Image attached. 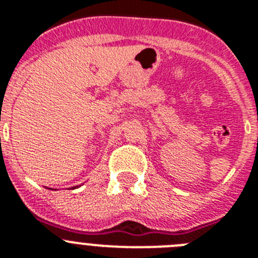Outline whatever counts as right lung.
Instances as JSON below:
<instances>
[{
    "instance_id": "1",
    "label": "right lung",
    "mask_w": 258,
    "mask_h": 258,
    "mask_svg": "<svg viewBox=\"0 0 258 258\" xmlns=\"http://www.w3.org/2000/svg\"><path fill=\"white\" fill-rule=\"evenodd\" d=\"M77 187H79V186H74V187H72V188H74V190H75V188H77ZM49 190H51V188H49Z\"/></svg>"
}]
</instances>
